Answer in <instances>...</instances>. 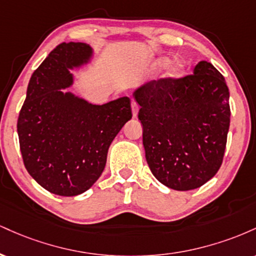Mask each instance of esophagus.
I'll list each match as a JSON object with an SVG mask.
<instances>
[{
    "label": "esophagus",
    "instance_id": "1",
    "mask_svg": "<svg viewBox=\"0 0 256 256\" xmlns=\"http://www.w3.org/2000/svg\"><path fill=\"white\" fill-rule=\"evenodd\" d=\"M131 107H132V114H134V116H136L138 114V110H140V107H138V104H136V102H132Z\"/></svg>",
    "mask_w": 256,
    "mask_h": 256
}]
</instances>
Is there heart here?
Segmentation results:
<instances>
[{"mask_svg": "<svg viewBox=\"0 0 256 256\" xmlns=\"http://www.w3.org/2000/svg\"><path fill=\"white\" fill-rule=\"evenodd\" d=\"M167 62V60H160L156 64V67H161L164 66ZM182 72H183V66H182L180 64H173L171 67V70H170V76H173V77H177V76H180Z\"/></svg>", "mask_w": 256, "mask_h": 256, "instance_id": "heart-1", "label": "heart"}]
</instances>
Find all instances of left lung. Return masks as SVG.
<instances>
[{"mask_svg": "<svg viewBox=\"0 0 256 256\" xmlns=\"http://www.w3.org/2000/svg\"><path fill=\"white\" fill-rule=\"evenodd\" d=\"M228 98L224 77L207 61L192 74L160 78L134 92L146 162L160 183L186 192L216 176L230 128Z\"/></svg>", "mask_w": 256, "mask_h": 256, "instance_id": "left-lung-1", "label": "left lung"}]
</instances>
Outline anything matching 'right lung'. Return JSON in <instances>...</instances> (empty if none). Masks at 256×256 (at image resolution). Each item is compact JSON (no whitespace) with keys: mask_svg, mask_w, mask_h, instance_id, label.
I'll return each mask as SVG.
<instances>
[{"mask_svg":"<svg viewBox=\"0 0 256 256\" xmlns=\"http://www.w3.org/2000/svg\"><path fill=\"white\" fill-rule=\"evenodd\" d=\"M90 55L84 43L58 44L31 76L18 118L26 170L55 195L86 192L104 172L112 140L132 118L128 98L96 106L58 90L72 84L68 68Z\"/></svg>","mask_w":256,"mask_h":256,"instance_id":"add662e5","label":"right lung"}]
</instances>
